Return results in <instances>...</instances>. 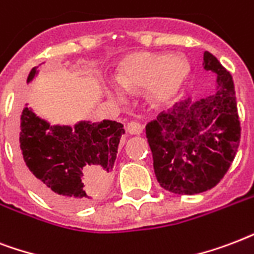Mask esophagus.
I'll return each mask as SVG.
<instances>
[{
  "mask_svg": "<svg viewBox=\"0 0 254 254\" xmlns=\"http://www.w3.org/2000/svg\"><path fill=\"white\" fill-rule=\"evenodd\" d=\"M141 131H143V126L137 122H129L127 125V132L131 135H140Z\"/></svg>",
  "mask_w": 254,
  "mask_h": 254,
  "instance_id": "obj_1",
  "label": "esophagus"
}]
</instances>
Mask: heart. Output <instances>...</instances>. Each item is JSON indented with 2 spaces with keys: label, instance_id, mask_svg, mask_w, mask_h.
Here are the masks:
<instances>
[{
  "label": "heart",
  "instance_id": "heart-1",
  "mask_svg": "<svg viewBox=\"0 0 254 254\" xmlns=\"http://www.w3.org/2000/svg\"><path fill=\"white\" fill-rule=\"evenodd\" d=\"M190 75V64L183 54L139 52L126 57L118 68V83L109 84L115 100L127 99V91L144 88L145 99L156 107L174 102Z\"/></svg>",
  "mask_w": 254,
  "mask_h": 254
}]
</instances>
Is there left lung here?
<instances>
[{
    "mask_svg": "<svg viewBox=\"0 0 254 254\" xmlns=\"http://www.w3.org/2000/svg\"><path fill=\"white\" fill-rule=\"evenodd\" d=\"M202 66L217 76L213 95L183 100L145 126L154 171L164 190L196 194L224 178L240 143V121L232 75L209 52Z\"/></svg>",
    "mask_w": 254,
    "mask_h": 254,
    "instance_id": "1",
    "label": "left lung"
}]
</instances>
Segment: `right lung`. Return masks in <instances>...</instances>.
I'll return each instance as SVG.
<instances>
[{
    "instance_id": "obj_1",
    "label": "right lung",
    "mask_w": 254,
    "mask_h": 254,
    "mask_svg": "<svg viewBox=\"0 0 254 254\" xmlns=\"http://www.w3.org/2000/svg\"><path fill=\"white\" fill-rule=\"evenodd\" d=\"M37 68H31L27 83ZM123 133V125L115 121L53 126L26 105L21 114L19 163L45 200L64 209L88 207L109 190Z\"/></svg>"
}]
</instances>
